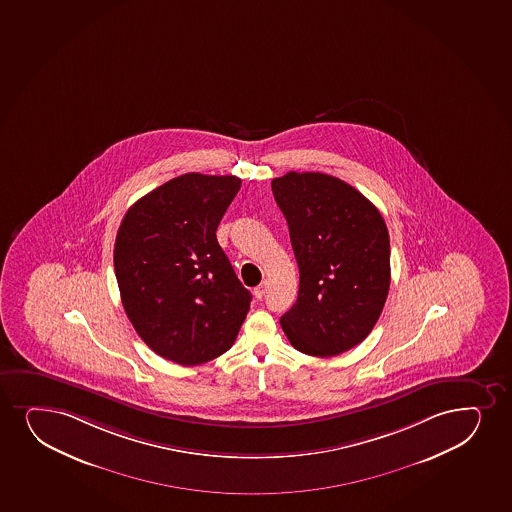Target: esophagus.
<instances>
[{"instance_id": "obj_1", "label": "esophagus", "mask_w": 512, "mask_h": 512, "mask_svg": "<svg viewBox=\"0 0 512 512\" xmlns=\"http://www.w3.org/2000/svg\"><path fill=\"white\" fill-rule=\"evenodd\" d=\"M267 288H269V286H267V281H264V283L259 284V286L255 288V291H253V295H255V298H257V300H262V298H264L265 296V293H267Z\"/></svg>"}]
</instances>
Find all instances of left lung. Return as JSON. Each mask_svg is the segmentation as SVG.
I'll list each match as a JSON object with an SVG mask.
<instances>
[{"label":"left lung","instance_id":"1","mask_svg":"<svg viewBox=\"0 0 512 512\" xmlns=\"http://www.w3.org/2000/svg\"><path fill=\"white\" fill-rule=\"evenodd\" d=\"M300 269L293 307L281 317L293 348L310 356L355 348L379 320L391 284L384 217L336 176L289 171L272 180Z\"/></svg>","mask_w":512,"mask_h":512}]
</instances>
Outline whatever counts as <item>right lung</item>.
<instances>
[{"instance_id":"right-lung-1","label":"right lung","mask_w":512,"mask_h":512,"mask_svg":"<svg viewBox=\"0 0 512 512\" xmlns=\"http://www.w3.org/2000/svg\"><path fill=\"white\" fill-rule=\"evenodd\" d=\"M240 187L236 176H178L137 200L118 229L123 308L142 341L178 365L226 353L250 310L252 295L216 238Z\"/></svg>"}]
</instances>
